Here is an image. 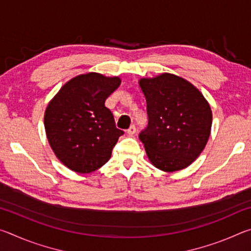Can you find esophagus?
<instances>
[{
  "label": "esophagus",
  "mask_w": 251,
  "mask_h": 251,
  "mask_svg": "<svg viewBox=\"0 0 251 251\" xmlns=\"http://www.w3.org/2000/svg\"><path fill=\"white\" fill-rule=\"evenodd\" d=\"M136 133V127L135 125H130L129 128L127 129V134L128 135H134Z\"/></svg>",
  "instance_id": "obj_1"
}]
</instances>
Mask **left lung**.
<instances>
[{
  "mask_svg": "<svg viewBox=\"0 0 251 251\" xmlns=\"http://www.w3.org/2000/svg\"><path fill=\"white\" fill-rule=\"evenodd\" d=\"M148 125L139 134L156 168L176 172L188 167L208 142L212 114L205 97L188 80L164 73L142 78Z\"/></svg>",
  "mask_w": 251,
  "mask_h": 251,
  "instance_id": "left-lung-1",
  "label": "left lung"
}]
</instances>
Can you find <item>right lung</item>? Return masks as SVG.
I'll return each instance as SVG.
<instances>
[{
    "label": "right lung",
    "mask_w": 251,
    "mask_h": 251,
    "mask_svg": "<svg viewBox=\"0 0 251 251\" xmlns=\"http://www.w3.org/2000/svg\"><path fill=\"white\" fill-rule=\"evenodd\" d=\"M121 85L120 77L87 73L70 79L45 110L48 141L57 158L71 171L88 174L110 158L124 134L116 128L105 100Z\"/></svg>",
    "instance_id": "obj_1"
}]
</instances>
